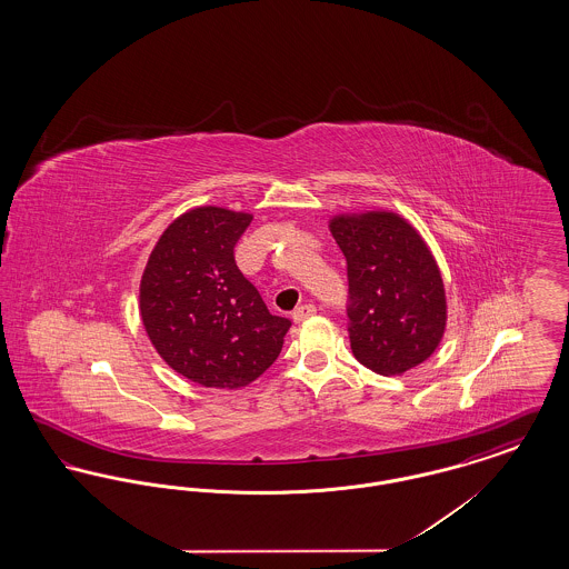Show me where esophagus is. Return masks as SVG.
Listing matches in <instances>:
<instances>
[{
    "mask_svg": "<svg viewBox=\"0 0 569 569\" xmlns=\"http://www.w3.org/2000/svg\"><path fill=\"white\" fill-rule=\"evenodd\" d=\"M316 313V305H311V302H307V305H300L295 309V313H292V320L297 322V325H302L307 318H311Z\"/></svg>",
    "mask_w": 569,
    "mask_h": 569,
    "instance_id": "obj_1",
    "label": "esophagus"
}]
</instances>
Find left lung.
I'll use <instances>...</instances> for the list:
<instances>
[{
    "label": "left lung",
    "instance_id": "obj_1",
    "mask_svg": "<svg viewBox=\"0 0 569 569\" xmlns=\"http://www.w3.org/2000/svg\"><path fill=\"white\" fill-rule=\"evenodd\" d=\"M330 232L348 260V332L358 362L401 376L425 362L446 328V295L429 247L403 217H335Z\"/></svg>",
    "mask_w": 569,
    "mask_h": 569
}]
</instances>
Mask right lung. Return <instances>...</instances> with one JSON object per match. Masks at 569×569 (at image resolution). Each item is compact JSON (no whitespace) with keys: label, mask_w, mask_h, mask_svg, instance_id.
<instances>
[{"label":"right lung","mask_w":569,"mask_h":569,"mask_svg":"<svg viewBox=\"0 0 569 569\" xmlns=\"http://www.w3.org/2000/svg\"><path fill=\"white\" fill-rule=\"evenodd\" d=\"M251 216L200 207L174 219L140 281V316L151 343L183 378L243 388L281 352L290 320L272 316L234 260Z\"/></svg>","instance_id":"right-lung-1"}]
</instances>
